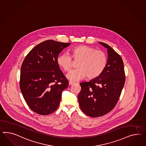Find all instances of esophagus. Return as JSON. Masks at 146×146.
I'll use <instances>...</instances> for the list:
<instances>
[{
    "instance_id": "1",
    "label": "esophagus",
    "mask_w": 146,
    "mask_h": 146,
    "mask_svg": "<svg viewBox=\"0 0 146 146\" xmlns=\"http://www.w3.org/2000/svg\"><path fill=\"white\" fill-rule=\"evenodd\" d=\"M73 82H72V81H69V85H72L74 84Z\"/></svg>"
}]
</instances>
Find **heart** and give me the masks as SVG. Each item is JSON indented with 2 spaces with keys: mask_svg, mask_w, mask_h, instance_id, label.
<instances>
[{
  "mask_svg": "<svg viewBox=\"0 0 146 146\" xmlns=\"http://www.w3.org/2000/svg\"><path fill=\"white\" fill-rule=\"evenodd\" d=\"M71 56L64 53L59 55L57 62L63 71L68 72L73 67L72 59L77 63V69L67 74L66 77L71 81H78L87 76L89 80L96 79L103 73L106 67L107 58L106 54L100 50L86 45H79L71 49Z\"/></svg>",
  "mask_w": 146,
  "mask_h": 146,
  "instance_id": "obj_1",
  "label": "heart"
}]
</instances>
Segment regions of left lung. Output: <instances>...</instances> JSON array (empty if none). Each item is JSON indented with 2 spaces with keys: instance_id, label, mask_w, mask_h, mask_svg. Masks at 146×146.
<instances>
[{
  "instance_id": "left-lung-1",
  "label": "left lung",
  "mask_w": 146,
  "mask_h": 146,
  "mask_svg": "<svg viewBox=\"0 0 146 146\" xmlns=\"http://www.w3.org/2000/svg\"><path fill=\"white\" fill-rule=\"evenodd\" d=\"M99 43L107 49L106 67L96 79L80 84L81 90L78 96L81 110L91 117L106 114L114 108L125 81L121 57L106 43Z\"/></svg>"
}]
</instances>
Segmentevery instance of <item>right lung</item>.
<instances>
[{
    "label": "right lung",
    "mask_w": 146,
    "mask_h": 146,
    "mask_svg": "<svg viewBox=\"0 0 146 146\" xmlns=\"http://www.w3.org/2000/svg\"><path fill=\"white\" fill-rule=\"evenodd\" d=\"M71 43L48 40L26 56L21 68L20 89L30 108L47 115L59 106L62 92L68 81L60 71L57 57Z\"/></svg>",
    "instance_id": "1"
}]
</instances>
